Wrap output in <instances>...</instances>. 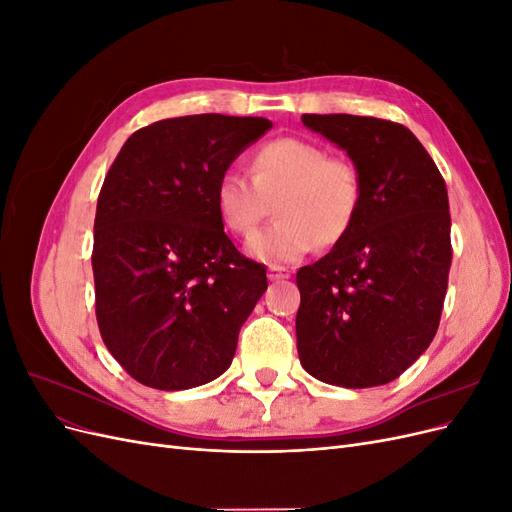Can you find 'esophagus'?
Listing matches in <instances>:
<instances>
[{
  "mask_svg": "<svg viewBox=\"0 0 512 512\" xmlns=\"http://www.w3.org/2000/svg\"><path fill=\"white\" fill-rule=\"evenodd\" d=\"M267 277L271 282H280V280H288L290 277V271L286 267H280V265H269L267 269Z\"/></svg>",
  "mask_w": 512,
  "mask_h": 512,
  "instance_id": "34e87169",
  "label": "esophagus"
}]
</instances>
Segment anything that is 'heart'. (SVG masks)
<instances>
[{
    "instance_id": "b5f03b06",
    "label": "heart",
    "mask_w": 512,
    "mask_h": 512,
    "mask_svg": "<svg viewBox=\"0 0 512 512\" xmlns=\"http://www.w3.org/2000/svg\"><path fill=\"white\" fill-rule=\"evenodd\" d=\"M215 211L230 235L247 237L275 203V222L245 243L265 262H294L316 243L344 241L359 218L363 179L359 168L305 138H275L252 156V179L228 168L213 190Z\"/></svg>"
}]
</instances>
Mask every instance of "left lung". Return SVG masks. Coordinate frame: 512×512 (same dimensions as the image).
I'll return each mask as SVG.
<instances>
[{
  "label": "left lung",
  "mask_w": 512,
  "mask_h": 512,
  "mask_svg": "<svg viewBox=\"0 0 512 512\" xmlns=\"http://www.w3.org/2000/svg\"><path fill=\"white\" fill-rule=\"evenodd\" d=\"M363 179L359 218L344 241L297 273L299 361L344 389L399 378L438 331L451 269V213L436 162L393 121L303 115Z\"/></svg>",
  "instance_id": "left-lung-1"
}]
</instances>
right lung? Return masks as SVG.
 <instances>
[{
	"mask_svg": "<svg viewBox=\"0 0 512 512\" xmlns=\"http://www.w3.org/2000/svg\"><path fill=\"white\" fill-rule=\"evenodd\" d=\"M273 123L220 113L162 119L121 147L94 222L96 318L115 361L145 386L222 376L267 271L226 237L218 177Z\"/></svg>",
	"mask_w": 512,
	"mask_h": 512,
	"instance_id": "right-lung-1",
	"label": "right lung"
}]
</instances>
